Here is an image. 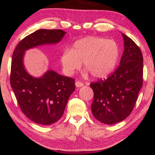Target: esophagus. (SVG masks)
Returning <instances> with one entry per match:
<instances>
[{
    "label": "esophagus",
    "mask_w": 155,
    "mask_h": 155,
    "mask_svg": "<svg viewBox=\"0 0 155 155\" xmlns=\"http://www.w3.org/2000/svg\"><path fill=\"white\" fill-rule=\"evenodd\" d=\"M83 85H84V84L81 82H80V81H76L75 82V86L78 87H82Z\"/></svg>",
    "instance_id": "1"
}]
</instances>
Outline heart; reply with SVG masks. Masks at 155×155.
Listing matches in <instances>:
<instances>
[{"mask_svg": "<svg viewBox=\"0 0 155 155\" xmlns=\"http://www.w3.org/2000/svg\"><path fill=\"white\" fill-rule=\"evenodd\" d=\"M120 56L118 44L111 39L88 36L78 39L71 49L63 51L61 63L67 75L83 66L92 77H107L115 68Z\"/></svg>", "mask_w": 155, "mask_h": 155, "instance_id": "obj_1", "label": "heart"}]
</instances>
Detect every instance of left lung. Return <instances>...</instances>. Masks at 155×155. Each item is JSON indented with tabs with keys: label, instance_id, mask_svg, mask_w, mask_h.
<instances>
[{
	"label": "left lung",
	"instance_id": "obj_1",
	"mask_svg": "<svg viewBox=\"0 0 155 155\" xmlns=\"http://www.w3.org/2000/svg\"><path fill=\"white\" fill-rule=\"evenodd\" d=\"M122 36L125 48L119 66L106 79L90 83L94 92L92 114L104 124H116L128 117L143 86V54L130 38Z\"/></svg>",
	"mask_w": 155,
	"mask_h": 155
}]
</instances>
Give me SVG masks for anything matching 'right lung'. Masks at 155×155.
<instances>
[{
    "label": "right lung",
    "mask_w": 155,
    "mask_h": 155,
    "mask_svg": "<svg viewBox=\"0 0 155 155\" xmlns=\"http://www.w3.org/2000/svg\"><path fill=\"white\" fill-rule=\"evenodd\" d=\"M66 32L61 29H39L19 42L12 54L10 82L21 111L41 125L54 124L63 116L75 79L48 71L40 78L31 77L23 66L25 50L45 44H56Z\"/></svg>",
    "instance_id": "add662e5"
}]
</instances>
